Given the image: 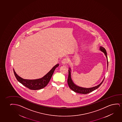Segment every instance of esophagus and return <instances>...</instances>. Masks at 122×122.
<instances>
[{"label":"esophagus","instance_id":"obj_1","mask_svg":"<svg viewBox=\"0 0 122 122\" xmlns=\"http://www.w3.org/2000/svg\"><path fill=\"white\" fill-rule=\"evenodd\" d=\"M68 60L67 58H64L62 60V63L63 64H67L68 63Z\"/></svg>","mask_w":122,"mask_h":122}]
</instances>
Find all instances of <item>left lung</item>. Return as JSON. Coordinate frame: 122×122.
Listing matches in <instances>:
<instances>
[{"mask_svg":"<svg viewBox=\"0 0 122 122\" xmlns=\"http://www.w3.org/2000/svg\"><path fill=\"white\" fill-rule=\"evenodd\" d=\"M100 50L102 51V52H103L105 54L106 57H107V66L108 65V60H107V54L106 50H105V48L103 47H100ZM70 70H69L68 77V79H67V83L69 85V87L70 88L72 91H73L75 92H76L77 93H78L83 94H87L89 93L90 92L93 91L94 90H95L97 88H98L101 85V84L103 82L104 80L102 81V82L99 84V85H97V86L95 87H92L91 88H83V87H79L77 85H75L73 83V82L72 81L71 78V75H70Z\"/></svg>","mask_w":122,"mask_h":122,"instance_id":"left-lung-1","label":"left lung"}]
</instances>
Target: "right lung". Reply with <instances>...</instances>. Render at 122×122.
<instances>
[{"label": "right lung", "instance_id": "add662e5", "mask_svg": "<svg viewBox=\"0 0 122 122\" xmlns=\"http://www.w3.org/2000/svg\"><path fill=\"white\" fill-rule=\"evenodd\" d=\"M59 65L58 64L55 65L50 71L43 77L36 80H27L22 78L17 75L13 70L14 73L17 80L25 86L30 90H38L43 88L47 86L50 82L55 69L58 67Z\"/></svg>", "mask_w": 122, "mask_h": 122}]
</instances>
